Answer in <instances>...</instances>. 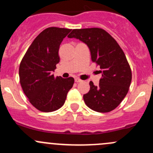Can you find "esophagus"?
I'll list each match as a JSON object with an SVG mask.
<instances>
[{
    "instance_id": "obj_1",
    "label": "esophagus",
    "mask_w": 153,
    "mask_h": 153,
    "mask_svg": "<svg viewBox=\"0 0 153 153\" xmlns=\"http://www.w3.org/2000/svg\"><path fill=\"white\" fill-rule=\"evenodd\" d=\"M75 81L76 83H79V82H81V80L80 79V78H75Z\"/></svg>"
}]
</instances>
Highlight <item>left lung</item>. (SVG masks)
<instances>
[{"label":"left lung","mask_w":153,"mask_h":153,"mask_svg":"<svg viewBox=\"0 0 153 153\" xmlns=\"http://www.w3.org/2000/svg\"><path fill=\"white\" fill-rule=\"evenodd\" d=\"M68 38L85 43L91 52L92 62L100 67L99 85L89 82L90 89L84 95L88 107L98 112H108L117 107L129 91L132 72L124 52L117 41L104 29H73Z\"/></svg>","instance_id":"8db88e82"}]
</instances>
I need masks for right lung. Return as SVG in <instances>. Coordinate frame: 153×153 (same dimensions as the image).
Wrapping results in <instances>:
<instances>
[{"label":"right lung","instance_id":"obj_1","mask_svg":"<svg viewBox=\"0 0 153 153\" xmlns=\"http://www.w3.org/2000/svg\"><path fill=\"white\" fill-rule=\"evenodd\" d=\"M71 30L58 27L44 29L34 40L20 64L23 91L32 105L41 112H53L61 108L73 86L72 77L63 78L52 74L60 61V45Z\"/></svg>","mask_w":153,"mask_h":153}]
</instances>
